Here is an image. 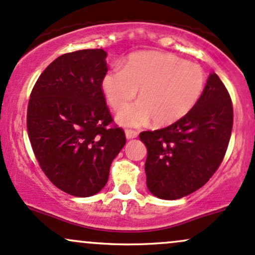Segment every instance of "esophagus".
Masks as SVG:
<instances>
[{"label":"esophagus","instance_id":"obj_1","mask_svg":"<svg viewBox=\"0 0 255 255\" xmlns=\"http://www.w3.org/2000/svg\"><path fill=\"white\" fill-rule=\"evenodd\" d=\"M125 135H127L128 139H131V138H136V137L138 136V132H137L136 130H131V128H128V130H125Z\"/></svg>","mask_w":255,"mask_h":255}]
</instances>
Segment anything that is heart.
Listing matches in <instances>:
<instances>
[{
	"label": "heart",
	"instance_id": "b5f03b06",
	"mask_svg": "<svg viewBox=\"0 0 255 255\" xmlns=\"http://www.w3.org/2000/svg\"><path fill=\"white\" fill-rule=\"evenodd\" d=\"M204 68L172 54L139 51L130 55L123 70H113L102 79L108 104L119 111L132 101L137 104L120 111L118 120L137 127L150 118L156 125H170L187 116L205 90Z\"/></svg>",
	"mask_w": 255,
	"mask_h": 255
}]
</instances>
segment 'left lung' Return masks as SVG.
<instances>
[{
	"mask_svg": "<svg viewBox=\"0 0 255 255\" xmlns=\"http://www.w3.org/2000/svg\"><path fill=\"white\" fill-rule=\"evenodd\" d=\"M233 123L229 91L216 73L210 74L202 96L187 116L139 133L148 150L144 168L150 193L177 200L205 185L224 159Z\"/></svg>",
	"mask_w": 255,
	"mask_h": 255,
	"instance_id": "obj_1",
	"label": "left lung"
}]
</instances>
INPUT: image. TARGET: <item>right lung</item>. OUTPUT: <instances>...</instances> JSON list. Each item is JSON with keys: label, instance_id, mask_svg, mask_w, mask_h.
I'll list each match as a JSON object with an SVG mask.
<instances>
[{"label": "right lung", "instance_id": "right-lung-1", "mask_svg": "<svg viewBox=\"0 0 255 255\" xmlns=\"http://www.w3.org/2000/svg\"><path fill=\"white\" fill-rule=\"evenodd\" d=\"M104 49L64 54L43 71L31 91L27 133L49 181L77 197L95 195L127 143L102 91L107 73Z\"/></svg>", "mask_w": 255, "mask_h": 255}]
</instances>
